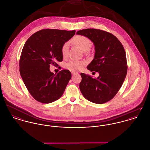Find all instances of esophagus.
<instances>
[{"label": "esophagus", "mask_w": 150, "mask_h": 150, "mask_svg": "<svg viewBox=\"0 0 150 150\" xmlns=\"http://www.w3.org/2000/svg\"><path fill=\"white\" fill-rule=\"evenodd\" d=\"M71 74H72V75H76V74H78V72H74V71H72V72H71Z\"/></svg>", "instance_id": "obj_1"}]
</instances>
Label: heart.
I'll use <instances>...</instances> for the list:
<instances>
[{
    "mask_svg": "<svg viewBox=\"0 0 150 150\" xmlns=\"http://www.w3.org/2000/svg\"><path fill=\"white\" fill-rule=\"evenodd\" d=\"M72 42L74 45L79 47L84 51H87L91 45V40L88 38L83 35H76L74 36L72 40ZM69 48V42L64 43L62 46L61 52L63 58H66L67 57ZM85 64H86V62L84 61L72 60H70L66 64V67L67 69H68L71 71H77L82 69Z\"/></svg>",
    "mask_w": 150,
    "mask_h": 150,
    "instance_id": "1",
    "label": "heart"
}]
</instances>
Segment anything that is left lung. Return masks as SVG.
<instances>
[{
    "label": "left lung",
    "mask_w": 150,
    "mask_h": 150,
    "mask_svg": "<svg viewBox=\"0 0 150 150\" xmlns=\"http://www.w3.org/2000/svg\"><path fill=\"white\" fill-rule=\"evenodd\" d=\"M76 34L88 38L94 44L95 54L87 69L98 72L96 78L81 73L79 88L82 95L94 103L111 100L122 87L127 72L125 48L114 35L101 30L87 28Z\"/></svg>",
    "instance_id": "1"
}]
</instances>
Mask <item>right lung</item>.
I'll list each match as a JSON object with an SVG mask.
<instances>
[{
    "label": "right lung",
    "instance_id": "right-lung-1",
    "mask_svg": "<svg viewBox=\"0 0 150 150\" xmlns=\"http://www.w3.org/2000/svg\"><path fill=\"white\" fill-rule=\"evenodd\" d=\"M75 30L43 29L32 35L25 43L19 60V71L30 93L40 103H50L63 94L71 78L69 70L54 74L50 65L63 60L61 48Z\"/></svg>",
    "mask_w": 150,
    "mask_h": 150
}]
</instances>
